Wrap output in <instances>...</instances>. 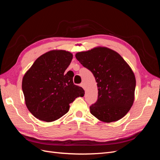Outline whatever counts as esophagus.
Segmentation results:
<instances>
[{"label":"esophagus","mask_w":160,"mask_h":160,"mask_svg":"<svg viewBox=\"0 0 160 160\" xmlns=\"http://www.w3.org/2000/svg\"><path fill=\"white\" fill-rule=\"evenodd\" d=\"M80 86L82 88H83V89H85V84H84L83 83H81L80 84Z\"/></svg>","instance_id":"34e87169"}]
</instances>
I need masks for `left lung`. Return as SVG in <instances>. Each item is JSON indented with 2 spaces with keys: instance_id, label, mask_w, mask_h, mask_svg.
I'll use <instances>...</instances> for the list:
<instances>
[{
  "instance_id": "1",
  "label": "left lung",
  "mask_w": 160,
  "mask_h": 160,
  "mask_svg": "<svg viewBox=\"0 0 160 160\" xmlns=\"http://www.w3.org/2000/svg\"><path fill=\"white\" fill-rule=\"evenodd\" d=\"M76 59L90 70L98 85V99L90 112L101 122L123 118L133 105L136 81L129 65L118 52L105 47L77 52Z\"/></svg>"
}]
</instances>
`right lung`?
<instances>
[{"mask_svg": "<svg viewBox=\"0 0 160 160\" xmlns=\"http://www.w3.org/2000/svg\"><path fill=\"white\" fill-rule=\"evenodd\" d=\"M72 54L52 50L36 59L24 75L22 89L28 111L37 119L51 122L68 112L69 104L85 91L72 81L73 72H65Z\"/></svg>", "mask_w": 160, "mask_h": 160, "instance_id": "add662e5", "label": "right lung"}]
</instances>
